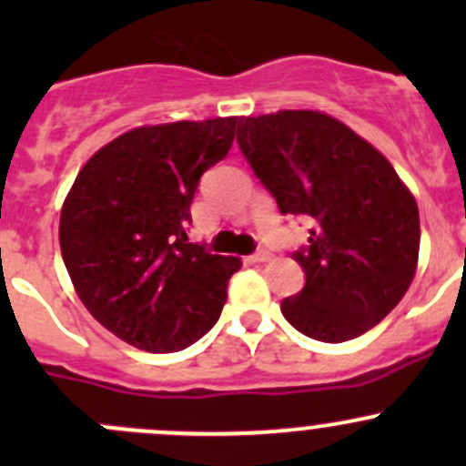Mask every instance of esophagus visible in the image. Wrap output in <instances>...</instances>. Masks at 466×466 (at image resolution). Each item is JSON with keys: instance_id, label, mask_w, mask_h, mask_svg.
Returning <instances> with one entry per match:
<instances>
[{"instance_id": "1", "label": "esophagus", "mask_w": 466, "mask_h": 466, "mask_svg": "<svg viewBox=\"0 0 466 466\" xmlns=\"http://www.w3.org/2000/svg\"><path fill=\"white\" fill-rule=\"evenodd\" d=\"M272 257V252L270 250H266V248H259V250L255 252V255H252V261H268Z\"/></svg>"}]
</instances>
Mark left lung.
I'll list each match as a JSON object with an SVG mask.
<instances>
[{"label":"left lung","instance_id":"1","mask_svg":"<svg viewBox=\"0 0 466 466\" xmlns=\"http://www.w3.org/2000/svg\"><path fill=\"white\" fill-rule=\"evenodd\" d=\"M237 142L281 214L311 220L293 252L307 284L281 302L284 318L313 340L363 336L415 277V196L372 144L324 112L241 116Z\"/></svg>","mask_w":466,"mask_h":466}]
</instances>
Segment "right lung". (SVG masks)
Returning <instances> with one entry per match:
<instances>
[{
  "instance_id": "1",
  "label": "right lung",
  "mask_w": 466,
  "mask_h": 466,
  "mask_svg": "<svg viewBox=\"0 0 466 466\" xmlns=\"http://www.w3.org/2000/svg\"><path fill=\"white\" fill-rule=\"evenodd\" d=\"M237 116L142 126L87 159L60 211V252L86 309L128 345L168 354L218 322L237 257L189 243L200 176Z\"/></svg>"
}]
</instances>
